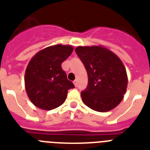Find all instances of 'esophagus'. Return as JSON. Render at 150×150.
<instances>
[{"mask_svg":"<svg viewBox=\"0 0 150 150\" xmlns=\"http://www.w3.org/2000/svg\"><path fill=\"white\" fill-rule=\"evenodd\" d=\"M74 84H75V87H77V85H78V81H77V80H75V81H74Z\"/></svg>","mask_w":150,"mask_h":150,"instance_id":"obj_1","label":"esophagus"}]
</instances>
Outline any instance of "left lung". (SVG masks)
Listing matches in <instances>:
<instances>
[{"label": "left lung", "instance_id": "left-lung-1", "mask_svg": "<svg viewBox=\"0 0 150 150\" xmlns=\"http://www.w3.org/2000/svg\"><path fill=\"white\" fill-rule=\"evenodd\" d=\"M75 52L88 72V87L81 93L84 103L100 112L116 107L127 86L125 67L119 57L102 46H79Z\"/></svg>", "mask_w": 150, "mask_h": 150}]
</instances>
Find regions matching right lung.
Listing matches in <instances>:
<instances>
[{"instance_id": "obj_1", "label": "right lung", "mask_w": 150, "mask_h": 150, "mask_svg": "<svg viewBox=\"0 0 150 150\" xmlns=\"http://www.w3.org/2000/svg\"><path fill=\"white\" fill-rule=\"evenodd\" d=\"M73 51L71 45L57 44L38 52L27 66L25 87L31 102L44 110L61 106L68 91L74 88L61 64Z\"/></svg>"}]
</instances>
